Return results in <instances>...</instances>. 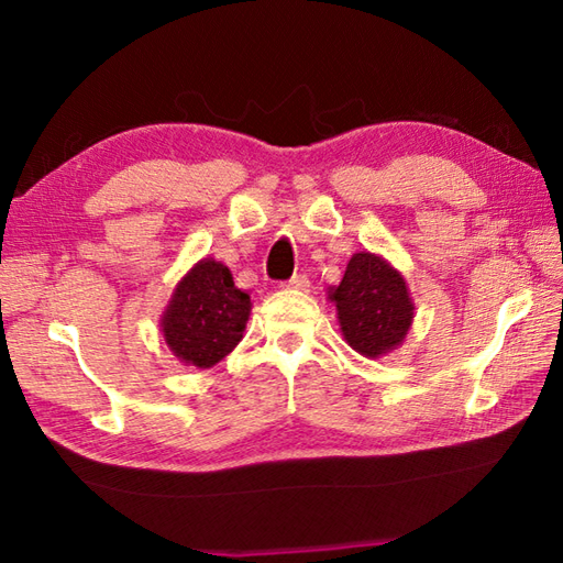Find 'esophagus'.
I'll return each instance as SVG.
<instances>
[{"label":"esophagus","instance_id":"obj_1","mask_svg":"<svg viewBox=\"0 0 563 563\" xmlns=\"http://www.w3.org/2000/svg\"><path fill=\"white\" fill-rule=\"evenodd\" d=\"M285 288L295 292H307L309 290V278L307 275H292V278L285 283Z\"/></svg>","mask_w":563,"mask_h":563}]
</instances>
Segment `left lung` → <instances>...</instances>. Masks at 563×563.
I'll use <instances>...</instances> for the list:
<instances>
[{"mask_svg":"<svg viewBox=\"0 0 563 563\" xmlns=\"http://www.w3.org/2000/svg\"><path fill=\"white\" fill-rule=\"evenodd\" d=\"M345 343L369 361L397 351L413 324L404 275L373 251H357L339 285L329 288Z\"/></svg>","mask_w":563,"mask_h":563,"instance_id":"8db88e82","label":"left lung"}]
</instances>
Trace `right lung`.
<instances>
[{"label": "right lung", "instance_id": "obj_1", "mask_svg": "<svg viewBox=\"0 0 563 563\" xmlns=\"http://www.w3.org/2000/svg\"><path fill=\"white\" fill-rule=\"evenodd\" d=\"M251 314V297L239 290L222 261L200 258L176 283L159 319V331L184 365L208 369L242 341Z\"/></svg>", "mask_w": 563, "mask_h": 563}]
</instances>
